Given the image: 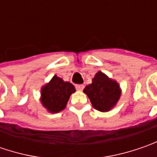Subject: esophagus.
<instances>
[{
	"label": "esophagus",
	"mask_w": 157,
	"mask_h": 157,
	"mask_svg": "<svg viewBox=\"0 0 157 157\" xmlns=\"http://www.w3.org/2000/svg\"><path fill=\"white\" fill-rule=\"evenodd\" d=\"M76 89L78 90V91H82L83 89H84V85H76Z\"/></svg>",
	"instance_id": "esophagus-1"
}]
</instances>
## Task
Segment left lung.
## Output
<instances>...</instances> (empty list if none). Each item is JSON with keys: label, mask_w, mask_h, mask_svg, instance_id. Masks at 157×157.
<instances>
[{"label": "left lung", "mask_w": 157, "mask_h": 157, "mask_svg": "<svg viewBox=\"0 0 157 157\" xmlns=\"http://www.w3.org/2000/svg\"><path fill=\"white\" fill-rule=\"evenodd\" d=\"M95 109L108 112L113 109L121 98V89L116 80L110 78L99 71L92 80V84L84 89Z\"/></svg>", "instance_id": "8db88e82"}]
</instances>
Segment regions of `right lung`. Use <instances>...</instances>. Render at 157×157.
<instances>
[{
  "mask_svg": "<svg viewBox=\"0 0 157 157\" xmlns=\"http://www.w3.org/2000/svg\"><path fill=\"white\" fill-rule=\"evenodd\" d=\"M75 92L72 84L54 75L49 83L41 88L40 101L49 113H57L65 108L71 95Z\"/></svg>",
  "mask_w": 157,
  "mask_h": 157,
  "instance_id": "1",
  "label": "right lung"
}]
</instances>
